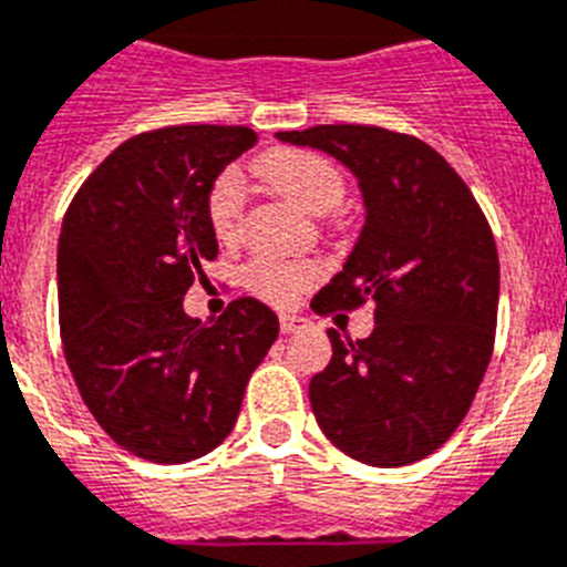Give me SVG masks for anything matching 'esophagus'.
I'll return each instance as SVG.
<instances>
[{
  "instance_id": "34e87169",
  "label": "esophagus",
  "mask_w": 567,
  "mask_h": 567,
  "mask_svg": "<svg viewBox=\"0 0 567 567\" xmlns=\"http://www.w3.org/2000/svg\"><path fill=\"white\" fill-rule=\"evenodd\" d=\"M305 324H308L305 317H297V313H279V328H282V333H297L302 331Z\"/></svg>"
}]
</instances>
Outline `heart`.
Segmentation results:
<instances>
[{"mask_svg": "<svg viewBox=\"0 0 567 567\" xmlns=\"http://www.w3.org/2000/svg\"><path fill=\"white\" fill-rule=\"evenodd\" d=\"M256 174L279 190L288 202L308 214H328L342 202L344 179L342 171L328 156L308 151V147H274L256 159ZM245 188L243 176L225 171L216 176L208 190L205 214H208L210 234L223 245H234L243 230ZM319 277L317 265L288 262V259H254L245 268V285L268 302H293L302 288Z\"/></svg>", "mask_w": 567, "mask_h": 567, "instance_id": "b5f03b06", "label": "heart"}]
</instances>
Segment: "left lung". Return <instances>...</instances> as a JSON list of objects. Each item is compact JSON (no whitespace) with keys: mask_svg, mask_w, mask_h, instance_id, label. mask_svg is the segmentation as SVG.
Masks as SVG:
<instances>
[{"mask_svg":"<svg viewBox=\"0 0 567 567\" xmlns=\"http://www.w3.org/2000/svg\"><path fill=\"white\" fill-rule=\"evenodd\" d=\"M331 154L359 179L365 225L313 297L317 313L371 299L365 339L328 331L333 357L311 379L313 416L342 454L377 467L425 460L465 420L494 353L499 256L462 176L416 136L377 125L277 134Z\"/></svg>","mask_w":567,"mask_h":567,"instance_id":"1","label":"left lung"}]
</instances>
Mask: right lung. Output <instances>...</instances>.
Listing matches in <instances>:
<instances>
[{"label":"right lung","instance_id":"1","mask_svg":"<svg viewBox=\"0 0 567 567\" xmlns=\"http://www.w3.org/2000/svg\"><path fill=\"white\" fill-rule=\"evenodd\" d=\"M256 145L243 125H174L122 142L85 179L56 254L59 331L82 402L116 445L159 465L234 431L277 313L239 297L205 324L182 299L216 259L205 202Z\"/></svg>","mask_w":567,"mask_h":567}]
</instances>
